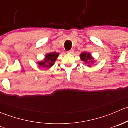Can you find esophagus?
<instances>
[{
	"instance_id": "obj_1",
	"label": "esophagus",
	"mask_w": 128,
	"mask_h": 128,
	"mask_svg": "<svg viewBox=\"0 0 128 128\" xmlns=\"http://www.w3.org/2000/svg\"><path fill=\"white\" fill-rule=\"evenodd\" d=\"M74 52V50H69V51H68V54H73Z\"/></svg>"
}]
</instances>
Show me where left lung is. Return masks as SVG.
<instances>
[{
  "mask_svg": "<svg viewBox=\"0 0 128 128\" xmlns=\"http://www.w3.org/2000/svg\"><path fill=\"white\" fill-rule=\"evenodd\" d=\"M80 57L81 60H83L84 62L87 63V64H88V66L89 67L91 66V64H93V63L95 62V60H94V58H92V56H91V54H90L89 52H82V53H81L80 55Z\"/></svg>",
  "mask_w": 128,
  "mask_h": 128,
  "instance_id": "left-lung-1",
  "label": "left lung"
}]
</instances>
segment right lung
Segmentation results:
<instances>
[{
    "mask_svg": "<svg viewBox=\"0 0 128 128\" xmlns=\"http://www.w3.org/2000/svg\"><path fill=\"white\" fill-rule=\"evenodd\" d=\"M58 56L59 53L58 52H50L45 56V58L43 60L38 62V64L42 68L48 69L54 65Z\"/></svg>",
    "mask_w": 128,
    "mask_h": 128,
    "instance_id": "obj_1",
    "label": "right lung"
}]
</instances>
